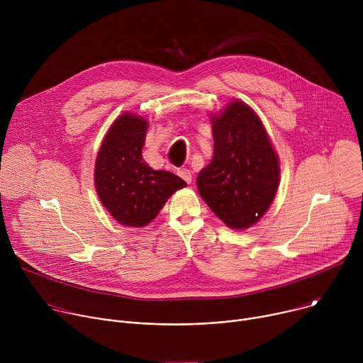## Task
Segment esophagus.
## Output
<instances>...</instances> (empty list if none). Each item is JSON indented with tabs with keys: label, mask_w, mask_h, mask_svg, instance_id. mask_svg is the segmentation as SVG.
Returning <instances> with one entry per match:
<instances>
[{
	"label": "esophagus",
	"mask_w": 363,
	"mask_h": 363,
	"mask_svg": "<svg viewBox=\"0 0 363 363\" xmlns=\"http://www.w3.org/2000/svg\"><path fill=\"white\" fill-rule=\"evenodd\" d=\"M186 184H191L192 182V174H191V171L189 169H186V168H181V169H178V172H177Z\"/></svg>",
	"instance_id": "34e87169"
}]
</instances>
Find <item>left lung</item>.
<instances>
[{
  "label": "left lung",
  "mask_w": 363,
  "mask_h": 363,
  "mask_svg": "<svg viewBox=\"0 0 363 363\" xmlns=\"http://www.w3.org/2000/svg\"><path fill=\"white\" fill-rule=\"evenodd\" d=\"M214 155L201 169V198L231 230H247L269 211L280 184V161L258 115L234 99L211 113Z\"/></svg>",
  "instance_id": "left-lung-1"
}]
</instances>
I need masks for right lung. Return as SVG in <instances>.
Returning a JSON list of instances; mask_svg holds the SVG:
<instances>
[{
	"instance_id": "1",
	"label": "right lung",
	"mask_w": 363,
	"mask_h": 363,
	"mask_svg": "<svg viewBox=\"0 0 363 363\" xmlns=\"http://www.w3.org/2000/svg\"><path fill=\"white\" fill-rule=\"evenodd\" d=\"M149 122L125 112L103 138L94 162L97 196L122 225L142 228L160 214L168 198L186 182L168 171H155L142 158Z\"/></svg>"
}]
</instances>
